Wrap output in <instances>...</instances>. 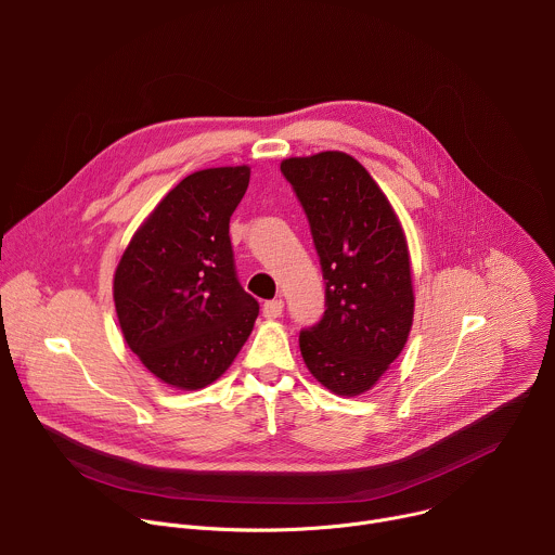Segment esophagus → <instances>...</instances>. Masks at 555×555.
<instances>
[{"label": "esophagus", "instance_id": "34e87169", "mask_svg": "<svg viewBox=\"0 0 555 555\" xmlns=\"http://www.w3.org/2000/svg\"><path fill=\"white\" fill-rule=\"evenodd\" d=\"M283 307H285V302L281 298L268 300V302H263V315L266 319H279V315L283 313Z\"/></svg>", "mask_w": 555, "mask_h": 555}]
</instances>
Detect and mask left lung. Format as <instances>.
I'll return each instance as SVG.
<instances>
[{
  "mask_svg": "<svg viewBox=\"0 0 555 555\" xmlns=\"http://www.w3.org/2000/svg\"><path fill=\"white\" fill-rule=\"evenodd\" d=\"M281 171L309 219L325 315L300 332L309 373L336 395L366 392L409 340L415 311L406 234L371 173L343 151L287 157Z\"/></svg>",
  "mask_w": 555,
  "mask_h": 555,
  "instance_id": "1",
  "label": "left lung"
}]
</instances>
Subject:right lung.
<instances>
[{"instance_id": "obj_1", "label": "right lung", "mask_w": 555, "mask_h": 555, "mask_svg": "<svg viewBox=\"0 0 555 555\" xmlns=\"http://www.w3.org/2000/svg\"><path fill=\"white\" fill-rule=\"evenodd\" d=\"M250 167L186 176L133 232L114 272L118 325L160 382L197 390L246 345L259 302L234 274L228 223Z\"/></svg>"}]
</instances>
